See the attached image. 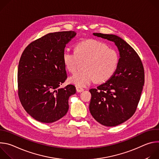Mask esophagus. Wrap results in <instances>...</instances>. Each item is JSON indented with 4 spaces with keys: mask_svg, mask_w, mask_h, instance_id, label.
<instances>
[{
    "mask_svg": "<svg viewBox=\"0 0 159 159\" xmlns=\"http://www.w3.org/2000/svg\"><path fill=\"white\" fill-rule=\"evenodd\" d=\"M84 89H82V88H81V87H76V90H77V93H81V92H83L84 91Z\"/></svg>",
    "mask_w": 159,
    "mask_h": 159,
    "instance_id": "esophagus-1",
    "label": "esophagus"
}]
</instances>
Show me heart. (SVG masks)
<instances>
[{
  "mask_svg": "<svg viewBox=\"0 0 159 159\" xmlns=\"http://www.w3.org/2000/svg\"><path fill=\"white\" fill-rule=\"evenodd\" d=\"M65 67L70 72H77L79 60H85L84 70L69 78V82L77 87H86L96 80L102 82L115 74L119 61L118 52L99 41L87 39L78 43L75 52L65 50L63 53Z\"/></svg>",
  "mask_w": 159,
  "mask_h": 159,
  "instance_id": "b5f03b06",
  "label": "heart"
}]
</instances>
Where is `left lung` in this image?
<instances>
[{
	"mask_svg": "<svg viewBox=\"0 0 159 159\" xmlns=\"http://www.w3.org/2000/svg\"><path fill=\"white\" fill-rule=\"evenodd\" d=\"M113 41L120 52L117 69L105 83L91 89L89 110L93 118L106 126H115L129 119L137 109L145 82L142 60L134 50L114 34L93 33Z\"/></svg>",
	"mask_w": 159,
	"mask_h": 159,
	"instance_id": "obj_1",
	"label": "left lung"
}]
</instances>
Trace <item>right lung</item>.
I'll return each mask as SVG.
<instances>
[{"label": "right lung", "instance_id": "add662e5", "mask_svg": "<svg viewBox=\"0 0 159 159\" xmlns=\"http://www.w3.org/2000/svg\"><path fill=\"white\" fill-rule=\"evenodd\" d=\"M72 31L47 34L28 45L17 70L20 102L34 120L53 123L69 110V98L76 93L74 85L58 88L67 78L63 53L75 36Z\"/></svg>", "mask_w": 159, "mask_h": 159}]
</instances>
